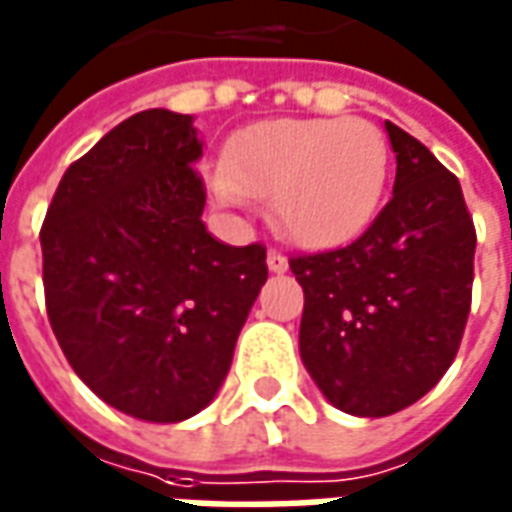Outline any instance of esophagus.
<instances>
[{"label": "esophagus", "instance_id": "esophagus-1", "mask_svg": "<svg viewBox=\"0 0 512 512\" xmlns=\"http://www.w3.org/2000/svg\"><path fill=\"white\" fill-rule=\"evenodd\" d=\"M266 263H269V269L274 271V274H283V271L288 269V260H285V255L280 252V249H269V257H266Z\"/></svg>", "mask_w": 512, "mask_h": 512}]
</instances>
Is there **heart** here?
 <instances>
[{"instance_id": "obj_1", "label": "heart", "mask_w": 512, "mask_h": 512, "mask_svg": "<svg viewBox=\"0 0 512 512\" xmlns=\"http://www.w3.org/2000/svg\"><path fill=\"white\" fill-rule=\"evenodd\" d=\"M387 176V139L367 120H269L232 137L212 193L224 204L271 198L283 235L333 249L373 221Z\"/></svg>"}]
</instances>
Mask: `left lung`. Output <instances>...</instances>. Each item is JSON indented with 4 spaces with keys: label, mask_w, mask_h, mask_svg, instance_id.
I'll list each match as a JSON object with an SVG mask.
<instances>
[{
    "label": "left lung",
    "mask_w": 512,
    "mask_h": 512,
    "mask_svg": "<svg viewBox=\"0 0 512 512\" xmlns=\"http://www.w3.org/2000/svg\"><path fill=\"white\" fill-rule=\"evenodd\" d=\"M392 198L356 241L288 257L305 291L300 356L336 409L387 417L451 367L471 314L476 229L457 176L387 120Z\"/></svg>",
    "instance_id": "8db88e82"
}]
</instances>
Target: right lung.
Returning a JSON list of instances; mask_svg holds the SVG:
<instances>
[{
	"label": "right lung",
	"instance_id": "right-lung-1",
	"mask_svg": "<svg viewBox=\"0 0 512 512\" xmlns=\"http://www.w3.org/2000/svg\"><path fill=\"white\" fill-rule=\"evenodd\" d=\"M193 117L148 109L66 168L41 224L44 302L66 361L97 398L151 423L201 412L269 277L266 246L204 221Z\"/></svg>",
	"mask_w": 512,
	"mask_h": 512
}]
</instances>
